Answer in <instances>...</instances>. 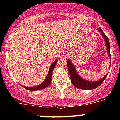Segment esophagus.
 Instances as JSON below:
<instances>
[{"label":"esophagus","mask_w":120,"mask_h":120,"mask_svg":"<svg viewBox=\"0 0 120 120\" xmlns=\"http://www.w3.org/2000/svg\"><path fill=\"white\" fill-rule=\"evenodd\" d=\"M70 53L68 52H64L63 53H62V56H63L64 57H65V58H66V57H68V56H69Z\"/></svg>","instance_id":"esophagus-1"}]
</instances>
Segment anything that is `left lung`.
I'll return each instance as SVG.
<instances>
[{
	"instance_id": "left-lung-1",
	"label": "left lung",
	"mask_w": 120,
	"mask_h": 120,
	"mask_svg": "<svg viewBox=\"0 0 120 120\" xmlns=\"http://www.w3.org/2000/svg\"><path fill=\"white\" fill-rule=\"evenodd\" d=\"M98 30L101 32V35L103 37L104 40H105L106 42V45L108 55L109 56V58L111 59V53H110V43L109 39L106 36V35L103 32V30H101V28L98 29ZM67 67L68 69V71H69L70 77L71 82L72 84L75 86H76V87L78 88L82 89V90H90L96 88L98 87V86L101 85V83L105 80L106 77H107V75H108V74H106L105 76L103 77L102 79H100L99 80H97V81H88V80H85L84 79L82 78L79 76V75L77 73V71H76V68H75V67L74 66V65L71 62L70 59H68L67 60Z\"/></svg>"
}]
</instances>
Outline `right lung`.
Wrapping results in <instances>:
<instances>
[{"label":"right lung","mask_w":120,"mask_h":120,"mask_svg":"<svg viewBox=\"0 0 120 120\" xmlns=\"http://www.w3.org/2000/svg\"><path fill=\"white\" fill-rule=\"evenodd\" d=\"M57 61L58 60H56L55 61H54L52 65H51L50 67L49 68V70L48 74H47V76L45 78V80L41 83L39 85L36 86H34V87H26V86H23L21 85L22 86H23V88H26V90H30V91H37V90H43V89L45 88L46 87H47L48 86H49L51 83V82H52V73L53 70L54 68H55V65L56 64Z\"/></svg>","instance_id":"obj_1"}]
</instances>
